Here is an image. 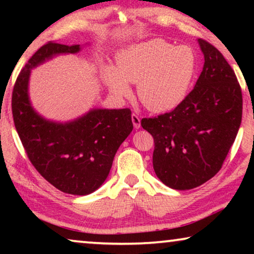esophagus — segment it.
Wrapping results in <instances>:
<instances>
[{
	"label": "esophagus",
	"instance_id": "esophagus-1",
	"mask_svg": "<svg viewBox=\"0 0 254 254\" xmlns=\"http://www.w3.org/2000/svg\"><path fill=\"white\" fill-rule=\"evenodd\" d=\"M131 121H133L134 127L136 128V129H137V128L141 127V119H140V117L137 116V114H135V113L131 114Z\"/></svg>",
	"mask_w": 254,
	"mask_h": 254
}]
</instances>
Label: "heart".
Here are the masks:
<instances>
[{
    "instance_id": "1",
    "label": "heart",
    "mask_w": 254,
    "mask_h": 254,
    "mask_svg": "<svg viewBox=\"0 0 254 254\" xmlns=\"http://www.w3.org/2000/svg\"><path fill=\"white\" fill-rule=\"evenodd\" d=\"M195 70L192 48L151 39L121 51L117 69L107 65L103 76L111 91L121 97L130 93L129 83H137L140 102L152 112H165L185 99Z\"/></svg>"
}]
</instances>
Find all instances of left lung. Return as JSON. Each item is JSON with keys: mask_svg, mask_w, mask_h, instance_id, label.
<instances>
[{"mask_svg": "<svg viewBox=\"0 0 254 254\" xmlns=\"http://www.w3.org/2000/svg\"><path fill=\"white\" fill-rule=\"evenodd\" d=\"M199 44L204 64L194 89L170 112L141 120L155 140L156 175L180 190L220 171L242 123V89L234 69L210 43Z\"/></svg>", "mask_w": 254, "mask_h": 254, "instance_id": "obj_1", "label": "left lung"}]
</instances>
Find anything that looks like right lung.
<instances>
[{"label":"right lung","instance_id":"right-lung-1","mask_svg":"<svg viewBox=\"0 0 254 254\" xmlns=\"http://www.w3.org/2000/svg\"><path fill=\"white\" fill-rule=\"evenodd\" d=\"M79 45L48 41L24 68L13 85L11 110L17 133L30 162L58 190L74 195L96 190L109 176L116 152L133 130L131 111L92 110L68 124L43 119L27 96L30 71L60 53H77Z\"/></svg>","mask_w":254,"mask_h":254}]
</instances>
